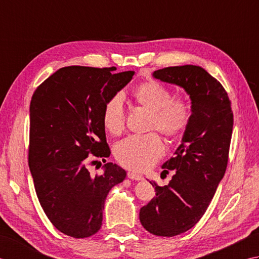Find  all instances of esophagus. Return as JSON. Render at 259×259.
I'll use <instances>...</instances> for the list:
<instances>
[{"instance_id":"esophagus-1","label":"esophagus","mask_w":259,"mask_h":259,"mask_svg":"<svg viewBox=\"0 0 259 259\" xmlns=\"http://www.w3.org/2000/svg\"><path fill=\"white\" fill-rule=\"evenodd\" d=\"M127 177L131 179V180H136V181H141L143 180V176H141V174L133 172V171H130L127 173Z\"/></svg>"}]
</instances>
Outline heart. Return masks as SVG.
<instances>
[{"label":"heart","mask_w":259,"mask_h":259,"mask_svg":"<svg viewBox=\"0 0 259 259\" xmlns=\"http://www.w3.org/2000/svg\"><path fill=\"white\" fill-rule=\"evenodd\" d=\"M137 105L152 113L150 130H157L170 140L180 137L191 119V107L186 99L172 98L166 87L154 80L145 81L133 92ZM103 124L113 135L122 133L125 125L123 99L115 95L103 110ZM164 153L161 137L155 133L130 136L116 144L114 154L123 166L134 171H144L155 164Z\"/></svg>","instance_id":"obj_1"}]
</instances>
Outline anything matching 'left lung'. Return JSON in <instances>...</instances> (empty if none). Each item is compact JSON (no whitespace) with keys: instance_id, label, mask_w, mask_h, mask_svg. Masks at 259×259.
Segmentation results:
<instances>
[{"instance_id":"obj_1","label":"left lung","mask_w":259,"mask_h":259,"mask_svg":"<svg viewBox=\"0 0 259 259\" xmlns=\"http://www.w3.org/2000/svg\"><path fill=\"white\" fill-rule=\"evenodd\" d=\"M152 76L183 88L191 100V119L181 144L162 165L163 172L173 171L171 181L164 187L150 181L155 197L140 210V221L149 233L173 237L201 219L223 180L234 116L225 88L201 67H167Z\"/></svg>"}]
</instances>
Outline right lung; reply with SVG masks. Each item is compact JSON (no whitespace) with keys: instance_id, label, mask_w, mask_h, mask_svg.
<instances>
[{"instance_id":"obj_1","label":"right lung","mask_w":259,"mask_h":259,"mask_svg":"<svg viewBox=\"0 0 259 259\" xmlns=\"http://www.w3.org/2000/svg\"><path fill=\"white\" fill-rule=\"evenodd\" d=\"M110 71L60 68L35 89L30 103L29 167L36 196L51 224L73 238L100 229L107 194L126 177L112 162L100 176H93L88 166L92 154L104 162L110 155L103 110L135 73Z\"/></svg>"}]
</instances>
